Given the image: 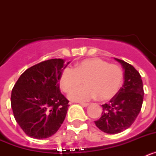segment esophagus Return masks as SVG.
Wrapping results in <instances>:
<instances>
[{"label":"esophagus","instance_id":"obj_1","mask_svg":"<svg viewBox=\"0 0 156 156\" xmlns=\"http://www.w3.org/2000/svg\"><path fill=\"white\" fill-rule=\"evenodd\" d=\"M80 104L81 105L83 106V107H87L88 105H89V104L88 103H83V102H80Z\"/></svg>","mask_w":156,"mask_h":156}]
</instances>
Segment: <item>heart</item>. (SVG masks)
I'll use <instances>...</instances> for the list:
<instances>
[{"instance_id":"b5f03b06","label":"heart","mask_w":156,"mask_h":156,"mask_svg":"<svg viewBox=\"0 0 156 156\" xmlns=\"http://www.w3.org/2000/svg\"><path fill=\"white\" fill-rule=\"evenodd\" d=\"M122 71L116 65L108 64L100 58H88L66 67L62 72L59 85L63 91L69 93L85 80V86L73 91L70 100L83 102L98 98L107 101L118 93L122 82Z\"/></svg>"}]
</instances>
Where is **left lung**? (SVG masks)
<instances>
[{"instance_id": "8db88e82", "label": "left lung", "mask_w": 156, "mask_h": 156, "mask_svg": "<svg viewBox=\"0 0 156 156\" xmlns=\"http://www.w3.org/2000/svg\"><path fill=\"white\" fill-rule=\"evenodd\" d=\"M124 70V82L108 104L102 105L101 116L94 123L101 131L115 134L128 129L138 115L144 98L140 73L131 65L114 58Z\"/></svg>"}]
</instances>
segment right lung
<instances>
[{
	"label": "right lung",
	"instance_id": "right-lung-1",
	"mask_svg": "<svg viewBox=\"0 0 156 156\" xmlns=\"http://www.w3.org/2000/svg\"><path fill=\"white\" fill-rule=\"evenodd\" d=\"M69 63L62 58L42 62L26 70L14 86V117L29 137L48 138L62 124L69 105L60 92L58 81Z\"/></svg>",
	"mask_w": 156,
	"mask_h": 156
}]
</instances>
